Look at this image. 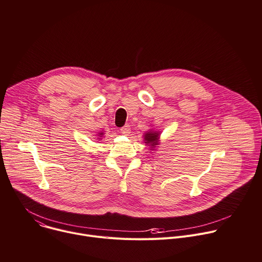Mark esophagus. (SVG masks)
I'll list each match as a JSON object with an SVG mask.
<instances>
[{"instance_id": "1", "label": "esophagus", "mask_w": 262, "mask_h": 262, "mask_svg": "<svg viewBox=\"0 0 262 262\" xmlns=\"http://www.w3.org/2000/svg\"><path fill=\"white\" fill-rule=\"evenodd\" d=\"M121 133L123 134V135H128L129 133H130V126L128 125V124H125L124 126H122L121 127Z\"/></svg>"}]
</instances>
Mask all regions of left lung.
Returning a JSON list of instances; mask_svg holds the SVG:
<instances>
[{
    "mask_svg": "<svg viewBox=\"0 0 262 262\" xmlns=\"http://www.w3.org/2000/svg\"><path fill=\"white\" fill-rule=\"evenodd\" d=\"M159 140H160V133L158 132H147L144 135V141L146 144L150 146V150H155L156 146L159 145Z\"/></svg>",
    "mask_w": 262,
    "mask_h": 262,
    "instance_id": "1",
    "label": "left lung"
}]
</instances>
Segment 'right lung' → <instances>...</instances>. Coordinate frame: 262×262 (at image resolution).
I'll list each match as a JSON object with an SVG mask.
<instances>
[{
    "mask_svg": "<svg viewBox=\"0 0 262 262\" xmlns=\"http://www.w3.org/2000/svg\"><path fill=\"white\" fill-rule=\"evenodd\" d=\"M98 135H99V137H102V135H103V133H99V134H98ZM99 139H101V138H99Z\"/></svg>",
    "mask_w": 262,
    "mask_h": 262,
    "instance_id": "right-lung-1",
    "label": "right lung"
}]
</instances>
